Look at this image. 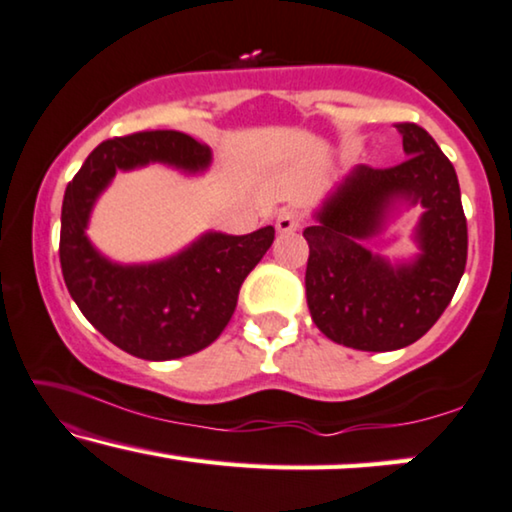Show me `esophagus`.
I'll return each mask as SVG.
<instances>
[{"mask_svg":"<svg viewBox=\"0 0 512 512\" xmlns=\"http://www.w3.org/2000/svg\"><path fill=\"white\" fill-rule=\"evenodd\" d=\"M276 229L280 234H294L301 229V215L292 208H285V211L278 213L276 218Z\"/></svg>","mask_w":512,"mask_h":512,"instance_id":"esophagus-1","label":"esophagus"}]
</instances>
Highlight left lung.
Here are the masks:
<instances>
[{"mask_svg": "<svg viewBox=\"0 0 512 512\" xmlns=\"http://www.w3.org/2000/svg\"><path fill=\"white\" fill-rule=\"evenodd\" d=\"M406 162L392 169L359 164L336 183L315 222L304 229L311 255L306 301L318 329L334 343L366 352L415 343L448 308L466 269V218L459 181L427 129L397 125ZM420 205L410 260L365 248L401 207Z\"/></svg>", "mask_w": 512, "mask_h": 512, "instance_id": "obj_1", "label": "left lung"}]
</instances>
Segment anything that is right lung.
Instances as JSON below:
<instances>
[{
    "label": "right lung",
    "instance_id": "obj_1",
    "mask_svg": "<svg viewBox=\"0 0 512 512\" xmlns=\"http://www.w3.org/2000/svg\"><path fill=\"white\" fill-rule=\"evenodd\" d=\"M211 148L171 129L109 139L92 150L62 201L60 264L81 313L129 355L167 362L204 350L232 320L243 280L271 248L276 229L206 232L181 253L148 264H120L92 246V208L118 171L167 164L204 174Z\"/></svg>",
    "mask_w": 512,
    "mask_h": 512
}]
</instances>
